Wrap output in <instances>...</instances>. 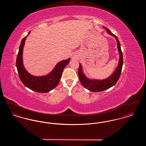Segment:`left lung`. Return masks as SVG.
I'll list each match as a JSON object with an SVG mask.
<instances>
[{
  "label": "left lung",
  "mask_w": 146,
  "mask_h": 146,
  "mask_svg": "<svg viewBox=\"0 0 146 146\" xmlns=\"http://www.w3.org/2000/svg\"><path fill=\"white\" fill-rule=\"evenodd\" d=\"M104 28L106 29V30L108 32V33L110 35L114 36L117 39V41L118 42L117 45H118V51L120 54V60L119 62L118 67L115 70V72L113 73V74L107 79L102 80H92L87 78L83 73L82 70V66L80 64H79V67L78 70V76H79L80 82L86 89L92 92H100V91H102L107 90L117 83L119 77L120 76L122 67L123 64V53L121 50L120 44L118 40L117 36H115V35L113 34L108 28H106V27H104Z\"/></svg>",
  "instance_id": "obj_1"
}]
</instances>
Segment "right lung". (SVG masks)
Listing matches in <instances>:
<instances>
[{
    "mask_svg": "<svg viewBox=\"0 0 146 146\" xmlns=\"http://www.w3.org/2000/svg\"><path fill=\"white\" fill-rule=\"evenodd\" d=\"M30 32L28 33V34ZM27 36L24 37L20 44L16 58V67L20 79L23 85L32 90L40 93L48 92L54 89L58 84L62 76L63 70L69 63L70 59L58 63L53 70L48 75L35 76L28 73L23 66L22 52Z\"/></svg>",
    "mask_w": 146,
    "mask_h": 146,
    "instance_id": "obj_1",
    "label": "right lung"
}]
</instances>
